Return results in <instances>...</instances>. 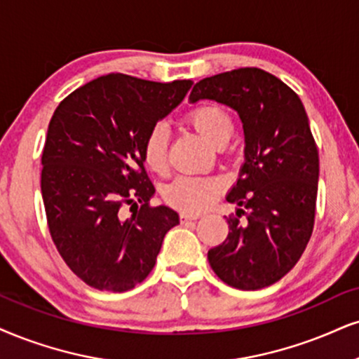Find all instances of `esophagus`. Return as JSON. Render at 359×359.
<instances>
[{
  "label": "esophagus",
  "mask_w": 359,
  "mask_h": 359,
  "mask_svg": "<svg viewBox=\"0 0 359 359\" xmlns=\"http://www.w3.org/2000/svg\"><path fill=\"white\" fill-rule=\"evenodd\" d=\"M198 218H200V215H198V213H187V211L180 213L181 223H187V221H193V219H198Z\"/></svg>",
  "instance_id": "1"
}]
</instances>
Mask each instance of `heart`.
<instances>
[{
    "mask_svg": "<svg viewBox=\"0 0 359 359\" xmlns=\"http://www.w3.org/2000/svg\"><path fill=\"white\" fill-rule=\"evenodd\" d=\"M187 121L211 144L223 146L231 138L234 121L224 106L218 103H200L187 113ZM141 158L146 168L156 175H165L168 170V130L158 123L149 128L141 143ZM221 181L213 176H180L168 184L163 191V200L176 210L196 213L203 211L218 196Z\"/></svg>",
    "mask_w": 359,
    "mask_h": 359,
    "instance_id": "heart-1",
    "label": "heart"
}]
</instances>
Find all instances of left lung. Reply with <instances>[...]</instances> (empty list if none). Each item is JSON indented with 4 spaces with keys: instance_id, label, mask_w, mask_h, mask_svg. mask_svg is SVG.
I'll return each mask as SVG.
<instances>
[{
    "instance_id": "left-lung-1",
    "label": "left lung",
    "mask_w": 359,
    "mask_h": 359,
    "mask_svg": "<svg viewBox=\"0 0 359 359\" xmlns=\"http://www.w3.org/2000/svg\"><path fill=\"white\" fill-rule=\"evenodd\" d=\"M200 100L236 109L246 141L245 165L226 196L240 208L208 261L226 285L261 290L298 263L315 226L320 158L306 111L290 86L259 68L201 79L189 95L191 103Z\"/></svg>"
}]
</instances>
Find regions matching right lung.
Instances as JSON below:
<instances>
[{"label":"right lung","mask_w":359,"mask_h":359,"mask_svg":"<svg viewBox=\"0 0 359 359\" xmlns=\"http://www.w3.org/2000/svg\"><path fill=\"white\" fill-rule=\"evenodd\" d=\"M191 85L109 73L55 109L41 156L44 211L57 253L88 286L133 290L151 273L163 238L180 223L170 208L149 205L154 187L141 143Z\"/></svg>","instance_id":"obj_1"}]
</instances>
